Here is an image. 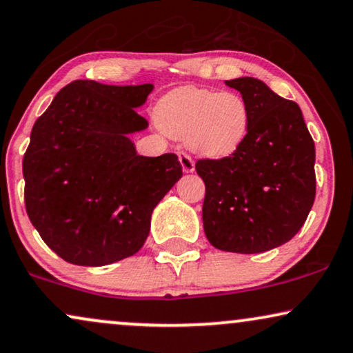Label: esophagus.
<instances>
[{"label":"esophagus","instance_id":"34e87169","mask_svg":"<svg viewBox=\"0 0 353 353\" xmlns=\"http://www.w3.org/2000/svg\"><path fill=\"white\" fill-rule=\"evenodd\" d=\"M179 163H181L182 171H184V172H194L195 171L194 159H192L187 153H179Z\"/></svg>","mask_w":353,"mask_h":353}]
</instances>
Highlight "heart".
<instances>
[{"label": "heart", "mask_w": 353, "mask_h": 353, "mask_svg": "<svg viewBox=\"0 0 353 353\" xmlns=\"http://www.w3.org/2000/svg\"><path fill=\"white\" fill-rule=\"evenodd\" d=\"M154 122L164 134L184 139L199 157H232L247 142L252 112L237 92L179 87L166 93L154 108Z\"/></svg>", "instance_id": "b5f03b06"}]
</instances>
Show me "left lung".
<instances>
[{
  "label": "left lung",
  "instance_id": "8db88e82",
  "mask_svg": "<svg viewBox=\"0 0 353 353\" xmlns=\"http://www.w3.org/2000/svg\"><path fill=\"white\" fill-rule=\"evenodd\" d=\"M252 112L247 142L232 157L200 159L203 229L210 243L234 253H261L300 231L316 194L314 143L295 101L253 77L225 81Z\"/></svg>",
  "mask_w": 353,
  "mask_h": 353
}]
</instances>
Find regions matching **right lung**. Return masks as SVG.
<instances>
[{"instance_id": "add662e5", "label": "right lung", "mask_w": 353, "mask_h": 353, "mask_svg": "<svg viewBox=\"0 0 353 353\" xmlns=\"http://www.w3.org/2000/svg\"><path fill=\"white\" fill-rule=\"evenodd\" d=\"M153 88L74 81L35 121L22 161L27 214L68 263L105 266L137 253L154 206L182 177L176 154L142 157L130 140L148 128L135 108Z\"/></svg>"}]
</instances>
